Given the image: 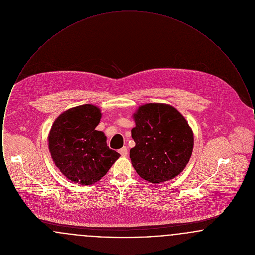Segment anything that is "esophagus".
<instances>
[{"label": "esophagus", "mask_w": 255, "mask_h": 255, "mask_svg": "<svg viewBox=\"0 0 255 255\" xmlns=\"http://www.w3.org/2000/svg\"><path fill=\"white\" fill-rule=\"evenodd\" d=\"M120 154L122 155V157H126L127 156V154H128V150H127V148L124 146V147H122V149L120 150Z\"/></svg>", "instance_id": "1"}]
</instances>
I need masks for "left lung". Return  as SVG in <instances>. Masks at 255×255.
I'll return each mask as SVG.
<instances>
[{"mask_svg": "<svg viewBox=\"0 0 255 255\" xmlns=\"http://www.w3.org/2000/svg\"><path fill=\"white\" fill-rule=\"evenodd\" d=\"M135 146L130 158L136 173L151 183L170 181L182 173L192 155L194 135L182 114L164 103L140 105L133 115Z\"/></svg>", "mask_w": 255, "mask_h": 255, "instance_id": "left-lung-1", "label": "left lung"}]
</instances>
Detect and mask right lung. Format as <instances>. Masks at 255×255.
<instances>
[{
    "label": "right lung",
    "mask_w": 255,
    "mask_h": 255,
    "mask_svg": "<svg viewBox=\"0 0 255 255\" xmlns=\"http://www.w3.org/2000/svg\"><path fill=\"white\" fill-rule=\"evenodd\" d=\"M101 110L84 104L63 112L48 136L49 153L55 166L70 181L93 184L107 174L121 157L107 146L105 133L96 130Z\"/></svg>",
    "instance_id": "obj_1"
}]
</instances>
